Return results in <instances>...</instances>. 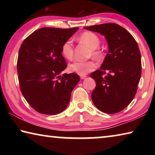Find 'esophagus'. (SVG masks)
Masks as SVG:
<instances>
[{
  "label": "esophagus",
  "instance_id": "34e87169",
  "mask_svg": "<svg viewBox=\"0 0 155 155\" xmlns=\"http://www.w3.org/2000/svg\"><path fill=\"white\" fill-rule=\"evenodd\" d=\"M86 77H87V76L86 75H80L81 79H84V78H85Z\"/></svg>",
  "mask_w": 155,
  "mask_h": 155
}]
</instances>
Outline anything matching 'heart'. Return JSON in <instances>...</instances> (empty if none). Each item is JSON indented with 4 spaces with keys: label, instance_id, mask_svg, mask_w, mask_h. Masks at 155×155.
I'll list each match as a JSON object with an SVG mask.
<instances>
[{
    "label": "heart",
    "instance_id": "heart-1",
    "mask_svg": "<svg viewBox=\"0 0 155 155\" xmlns=\"http://www.w3.org/2000/svg\"><path fill=\"white\" fill-rule=\"evenodd\" d=\"M78 40L87 44L91 48L90 55L94 59H99L102 56V52L98 48L101 40L98 36L91 31H86L81 34ZM61 54L65 59L70 60L74 55V48L71 40H67L62 44L61 48ZM96 64L93 61H75L69 65L70 71L76 72L80 75H85L96 69Z\"/></svg>",
    "mask_w": 155,
    "mask_h": 155
}]
</instances>
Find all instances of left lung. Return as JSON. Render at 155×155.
Returning <instances> with one entry per match:
<instances>
[{"instance_id": "1", "label": "left lung", "mask_w": 155, "mask_h": 155, "mask_svg": "<svg viewBox=\"0 0 155 155\" xmlns=\"http://www.w3.org/2000/svg\"><path fill=\"white\" fill-rule=\"evenodd\" d=\"M105 37L109 46L101 69L90 75L96 83L91 99L100 111L116 114L134 98L141 74V54L132 35L115 23L84 27Z\"/></svg>"}]
</instances>
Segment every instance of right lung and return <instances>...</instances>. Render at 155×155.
Returning a JSON list of instances; mask_svg holds the SVG:
<instances>
[{
  "instance_id": "add662e5",
  "label": "right lung",
  "mask_w": 155,
  "mask_h": 155,
  "mask_svg": "<svg viewBox=\"0 0 155 155\" xmlns=\"http://www.w3.org/2000/svg\"><path fill=\"white\" fill-rule=\"evenodd\" d=\"M78 27H44L28 35L18 53L17 71L20 88L31 107L40 114L56 115L69 104L77 74H59L67 67L61 46Z\"/></svg>"
}]
</instances>
